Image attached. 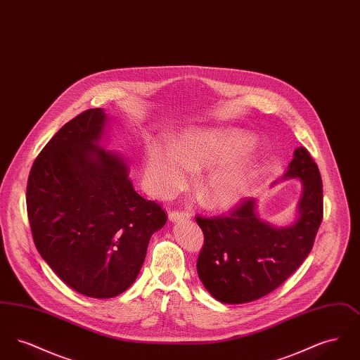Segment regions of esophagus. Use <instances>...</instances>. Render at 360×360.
I'll return each mask as SVG.
<instances>
[{"label": "esophagus", "instance_id": "1", "mask_svg": "<svg viewBox=\"0 0 360 360\" xmlns=\"http://www.w3.org/2000/svg\"><path fill=\"white\" fill-rule=\"evenodd\" d=\"M169 219H170V221H174V223L182 221V220H188L190 219V213L186 212V210H172L169 213Z\"/></svg>", "mask_w": 360, "mask_h": 360}]
</instances>
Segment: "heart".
Listing matches in <instances>:
<instances>
[{"label": "heart", "mask_w": 360, "mask_h": 360, "mask_svg": "<svg viewBox=\"0 0 360 360\" xmlns=\"http://www.w3.org/2000/svg\"><path fill=\"white\" fill-rule=\"evenodd\" d=\"M251 137L231 129L186 132L172 148L151 141L146 151V185L159 197H169L188 186L190 174L210 169L198 190L206 206L223 209L238 202L248 188L255 159L243 150Z\"/></svg>", "instance_id": "heart-1"}]
</instances>
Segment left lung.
<instances>
[{
	"label": "left lung",
	"instance_id": "left-lung-1",
	"mask_svg": "<svg viewBox=\"0 0 360 360\" xmlns=\"http://www.w3.org/2000/svg\"><path fill=\"white\" fill-rule=\"evenodd\" d=\"M300 178L302 195L298 219L278 228L259 219L257 200L244 198L225 216L195 221L204 232L197 273L217 301L245 304L275 290L311 251L323 221V181L307 148H295L285 174Z\"/></svg>",
	"mask_w": 360,
	"mask_h": 360
}]
</instances>
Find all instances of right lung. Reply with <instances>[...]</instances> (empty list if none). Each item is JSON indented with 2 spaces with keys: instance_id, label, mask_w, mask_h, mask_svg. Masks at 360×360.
Returning <instances> with one entry per match:
<instances>
[{
  "instance_id": "add662e5",
  "label": "right lung",
  "mask_w": 360,
  "mask_h": 360,
  "mask_svg": "<svg viewBox=\"0 0 360 360\" xmlns=\"http://www.w3.org/2000/svg\"><path fill=\"white\" fill-rule=\"evenodd\" d=\"M108 117L87 109L34 159L27 212L34 245L68 286L112 298L135 281L153 233L167 216L137 194L120 155L100 147Z\"/></svg>"
}]
</instances>
